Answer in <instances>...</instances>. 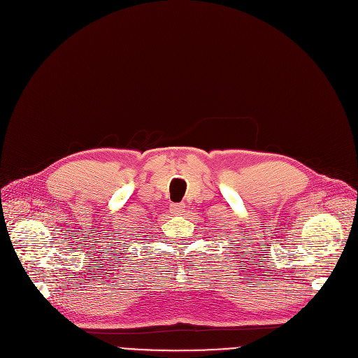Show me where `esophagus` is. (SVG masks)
Segmentation results:
<instances>
[{
	"mask_svg": "<svg viewBox=\"0 0 358 358\" xmlns=\"http://www.w3.org/2000/svg\"><path fill=\"white\" fill-rule=\"evenodd\" d=\"M184 208H186V205H184L182 202H180V203H171V206H169V210L172 214H177V215H180L182 210H184Z\"/></svg>",
	"mask_w": 358,
	"mask_h": 358,
	"instance_id": "esophagus-1",
	"label": "esophagus"
}]
</instances>
